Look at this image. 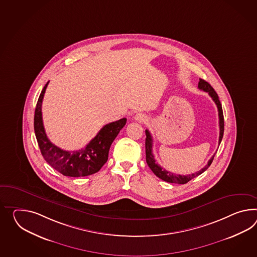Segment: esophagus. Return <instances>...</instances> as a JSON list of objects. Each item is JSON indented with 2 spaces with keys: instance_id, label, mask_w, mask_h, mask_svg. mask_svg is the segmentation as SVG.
Listing matches in <instances>:
<instances>
[{
  "instance_id": "obj_1",
  "label": "esophagus",
  "mask_w": 257,
  "mask_h": 257,
  "mask_svg": "<svg viewBox=\"0 0 257 257\" xmlns=\"http://www.w3.org/2000/svg\"><path fill=\"white\" fill-rule=\"evenodd\" d=\"M135 120L139 121V122H144L147 120V116H145L144 114H141V113H138L135 117H134Z\"/></svg>"
}]
</instances>
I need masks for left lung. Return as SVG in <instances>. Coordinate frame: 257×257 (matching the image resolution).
I'll return each instance as SVG.
<instances>
[{"label":"left lung","instance_id":"left-lung-1","mask_svg":"<svg viewBox=\"0 0 257 257\" xmlns=\"http://www.w3.org/2000/svg\"><path fill=\"white\" fill-rule=\"evenodd\" d=\"M198 87L200 90L207 92L209 95L212 97V99L214 101L215 105L217 106V109H218V116H219V128H220V134H219V141H218V144L220 145L221 141H222V138H223V135H224V115H223V109H222V105L220 103L219 97L216 94V92L214 91L211 84L205 82L204 80L200 79V82L198 84ZM146 161L147 163L149 165V167L151 168V171L155 174V175L163 179V181L169 182V183H175V184H186L188 181H190L191 179H193L195 177L199 176L201 175L203 172H205L209 166L211 165V163H213V158L214 155L209 160V162L207 163V165H205L202 169H200V171L196 172L194 174H191V175H175L173 174L171 172H168L167 170L163 169V167H161L158 163H156L155 159H154V155L152 153V138H151V133L149 132V130H146Z\"/></svg>","mask_w":257,"mask_h":257}]
</instances>
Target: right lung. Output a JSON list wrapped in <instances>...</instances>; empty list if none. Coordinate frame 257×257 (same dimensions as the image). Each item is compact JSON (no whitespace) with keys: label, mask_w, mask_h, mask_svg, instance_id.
I'll return each mask as SVG.
<instances>
[{"label":"right lung","mask_w":257,"mask_h":257,"mask_svg":"<svg viewBox=\"0 0 257 257\" xmlns=\"http://www.w3.org/2000/svg\"><path fill=\"white\" fill-rule=\"evenodd\" d=\"M49 82L39 96L34 114V132L42 155L51 166L60 174L70 177L87 176L97 173L106 163L108 151L114 139L126 124L125 118L107 123L84 149L77 151H63L53 144L44 130L42 103Z\"/></svg>","instance_id":"1"}]
</instances>
